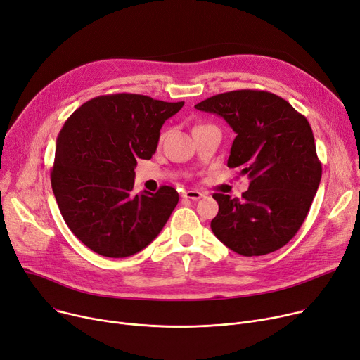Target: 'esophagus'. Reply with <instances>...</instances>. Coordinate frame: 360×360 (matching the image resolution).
<instances>
[{"mask_svg":"<svg viewBox=\"0 0 360 360\" xmlns=\"http://www.w3.org/2000/svg\"><path fill=\"white\" fill-rule=\"evenodd\" d=\"M201 197H202V194L197 190H190V191L182 193V198H186V200H200Z\"/></svg>","mask_w":360,"mask_h":360,"instance_id":"esophagus-1","label":"esophagus"}]
</instances>
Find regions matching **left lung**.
Listing matches in <instances>:
<instances>
[{"instance_id":"8db88e82","label":"left lung","mask_w":360,"mask_h":360,"mask_svg":"<svg viewBox=\"0 0 360 360\" xmlns=\"http://www.w3.org/2000/svg\"><path fill=\"white\" fill-rule=\"evenodd\" d=\"M195 108L232 127L236 137L228 166L251 181L240 200L213 194L219 204L213 233L243 257L285 247L304 223L323 175L308 120L266 90L226 91Z\"/></svg>"}]
</instances>
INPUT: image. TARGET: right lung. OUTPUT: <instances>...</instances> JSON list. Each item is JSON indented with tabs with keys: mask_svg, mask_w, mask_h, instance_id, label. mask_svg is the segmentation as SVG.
Listing matches in <instances>:
<instances>
[{
	"mask_svg": "<svg viewBox=\"0 0 360 360\" xmlns=\"http://www.w3.org/2000/svg\"><path fill=\"white\" fill-rule=\"evenodd\" d=\"M182 106L144 94H103L65 121L51 185L70 231L91 251L129 257L163 229L179 195L167 185L156 194H132L134 167L155 155L162 125Z\"/></svg>",
	"mask_w": 360,
	"mask_h": 360,
	"instance_id": "obj_1",
	"label": "right lung"
}]
</instances>
